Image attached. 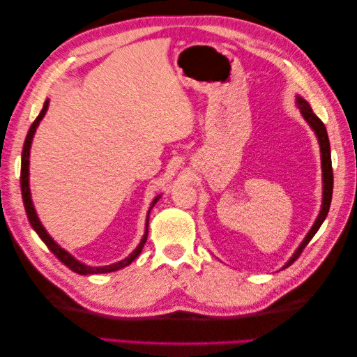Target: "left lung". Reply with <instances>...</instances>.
Returning a JSON list of instances; mask_svg holds the SVG:
<instances>
[{
    "instance_id": "1",
    "label": "left lung",
    "mask_w": 357,
    "mask_h": 357,
    "mask_svg": "<svg viewBox=\"0 0 357 357\" xmlns=\"http://www.w3.org/2000/svg\"><path fill=\"white\" fill-rule=\"evenodd\" d=\"M296 105L301 110L302 118L305 119V123L310 126V128L314 132L317 142H319V149H321V169H322V204H321V210L319 215H317L314 224L312 225V229L308 230V233L305 234V238L302 239V242L299 244V247L294 250V253L291 255L290 259L287 261V264L284 265L282 268L288 267L291 262L296 261V257L301 255L302 250L305 248V245L308 244L312 238L316 234V231L319 230V227L322 225V222L325 221V218L328 215L330 210V204H331V195H333V169H331V150H330V141H328V133L327 128H325L322 121L317 118L310 104L304 100V98L296 95Z\"/></svg>"
}]
</instances>
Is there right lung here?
Returning <instances> with one entry per match:
<instances>
[{
  "label": "right lung",
  "mask_w": 357,
  "mask_h": 357,
  "mask_svg": "<svg viewBox=\"0 0 357 357\" xmlns=\"http://www.w3.org/2000/svg\"><path fill=\"white\" fill-rule=\"evenodd\" d=\"M47 109H49V100H45V102L43 105V110L40 112V115L36 116V119L33 121V124L30 126V128H29V133L26 136L24 147H22V155H21V193H22V202H24V208H26V213H27V218H29V222H30V225H32V229L38 233V236L43 239L44 244L49 247L50 252L55 255L58 259L66 265V267H69L72 271L78 273V275H101V273H110V271H116V270L124 268V267H127V265H130L136 259V257L139 256V253L142 252V247H144V244H146L147 234H149L150 210L155 207V204L158 202L159 198H161V195H158L156 198L151 201L149 211H147V218H146V230H144V234H142V238L139 241V244L136 245V248L127 257H124V259H121L115 264H110V265H100V267H92V265H87L84 262L78 261L77 257L72 256L69 252H67V250H64L61 245H59L58 242L47 233V230L44 229V225L41 224L40 218H38V215H36V210L33 207L32 195H30V184H29L30 147H32V141H33V136H35V132H36V127L40 126V123L43 121Z\"/></svg>",
  "instance_id": "obj_1"
}]
</instances>
